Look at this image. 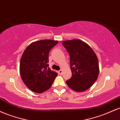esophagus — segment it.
I'll return each instance as SVG.
<instances>
[{"instance_id": "obj_1", "label": "esophagus", "mask_w": 120, "mask_h": 120, "mask_svg": "<svg viewBox=\"0 0 120 120\" xmlns=\"http://www.w3.org/2000/svg\"><path fill=\"white\" fill-rule=\"evenodd\" d=\"M59 74H60V75H61V74H63V71H62L61 69V70H60V71H59Z\"/></svg>"}]
</instances>
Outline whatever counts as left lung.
Masks as SVG:
<instances>
[{"instance_id":"left-lung-1","label":"left lung","mask_w":120,"mask_h":120,"mask_svg":"<svg viewBox=\"0 0 120 120\" xmlns=\"http://www.w3.org/2000/svg\"><path fill=\"white\" fill-rule=\"evenodd\" d=\"M62 45L70 56L72 75L66 81L71 89L77 92L87 90L97 79L99 73L95 53L87 44L79 39L64 41Z\"/></svg>"}]
</instances>
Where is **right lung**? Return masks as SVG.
Instances as JSON below:
<instances>
[{
    "instance_id": "1",
    "label": "right lung",
    "mask_w": 120,
    "mask_h": 120,
    "mask_svg": "<svg viewBox=\"0 0 120 120\" xmlns=\"http://www.w3.org/2000/svg\"><path fill=\"white\" fill-rule=\"evenodd\" d=\"M58 43L53 40H41L30 44L24 51L20 64V73L24 83L37 93L49 89L57 73L49 68V54Z\"/></svg>"
}]
</instances>
